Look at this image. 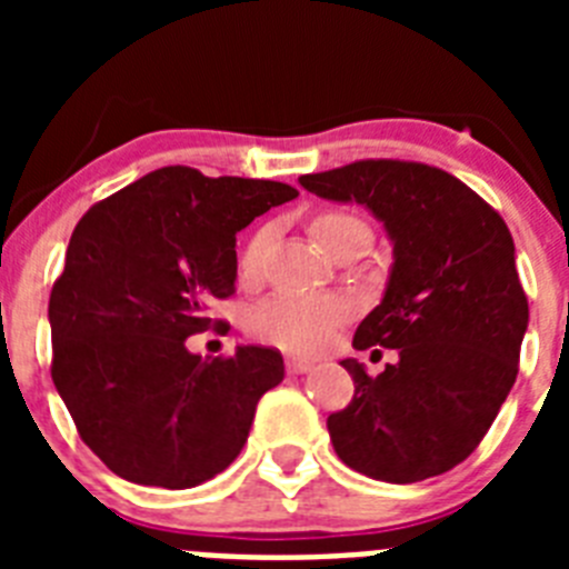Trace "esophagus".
<instances>
[{
    "label": "esophagus",
    "instance_id": "34e87169",
    "mask_svg": "<svg viewBox=\"0 0 569 569\" xmlns=\"http://www.w3.org/2000/svg\"><path fill=\"white\" fill-rule=\"evenodd\" d=\"M308 370H313V361L308 359H288V373H308Z\"/></svg>",
    "mask_w": 569,
    "mask_h": 569
}]
</instances>
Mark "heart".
<instances>
[{
  "instance_id": "obj_1",
  "label": "heart",
  "mask_w": 569,
  "mask_h": 569,
  "mask_svg": "<svg viewBox=\"0 0 569 569\" xmlns=\"http://www.w3.org/2000/svg\"><path fill=\"white\" fill-rule=\"evenodd\" d=\"M310 230L328 253L347 236H367L370 239V228H367L365 219L345 213V210L319 213ZM270 239H273V224H261L241 244L236 270H239V279L244 284H253L264 273ZM347 313H350V308L339 296L273 293L250 308L248 330L261 345L279 347L288 353H316L328 345L333 330L347 319Z\"/></svg>"
}]
</instances>
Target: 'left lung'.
Here are the masks:
<instances>
[{
    "label": "left lung",
    "mask_w": 569,
    "mask_h": 569,
    "mask_svg": "<svg viewBox=\"0 0 569 569\" xmlns=\"http://www.w3.org/2000/svg\"><path fill=\"white\" fill-rule=\"evenodd\" d=\"M299 184L365 204L393 241L385 299L353 347H387L399 359L379 376L341 361L356 393L328 416L336 456L390 485L453 470L499 416L530 319L505 219L456 176L421 162L361 159Z\"/></svg>",
    "instance_id": "left-lung-1"
}]
</instances>
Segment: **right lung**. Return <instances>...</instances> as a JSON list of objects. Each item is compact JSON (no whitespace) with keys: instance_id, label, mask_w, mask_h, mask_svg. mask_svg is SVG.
<instances>
[{"instance_id":"obj_1","label":"right lung","mask_w":569,"mask_h":569,"mask_svg":"<svg viewBox=\"0 0 569 569\" xmlns=\"http://www.w3.org/2000/svg\"><path fill=\"white\" fill-rule=\"evenodd\" d=\"M299 190L170 164L97 202L50 290V376L84 445L122 479L184 490L222 472L284 379L273 347L202 359L213 299L236 290V233Z\"/></svg>"}]
</instances>
